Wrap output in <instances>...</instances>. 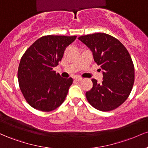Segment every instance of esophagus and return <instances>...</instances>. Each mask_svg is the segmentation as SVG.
<instances>
[{
	"label": "esophagus",
	"mask_w": 148,
	"mask_h": 148,
	"mask_svg": "<svg viewBox=\"0 0 148 148\" xmlns=\"http://www.w3.org/2000/svg\"><path fill=\"white\" fill-rule=\"evenodd\" d=\"M75 80L76 81H81L83 80V79H82V78H81V77H76Z\"/></svg>",
	"instance_id": "1"
}]
</instances>
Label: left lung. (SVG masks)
Masks as SVG:
<instances>
[{
    "label": "left lung",
    "instance_id": "left-lung-1",
    "mask_svg": "<svg viewBox=\"0 0 148 148\" xmlns=\"http://www.w3.org/2000/svg\"><path fill=\"white\" fill-rule=\"evenodd\" d=\"M90 49L94 60L103 69V81L92 79V88L86 92L88 102L96 109L110 111L130 96L134 84V66L127 49L118 39L106 33L79 37Z\"/></svg>",
    "mask_w": 148,
    "mask_h": 148
}]
</instances>
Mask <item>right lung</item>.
<instances>
[{"instance_id":"obj_1","label":"right lung","mask_w":148,"mask_h":148,"mask_svg":"<svg viewBox=\"0 0 148 148\" xmlns=\"http://www.w3.org/2000/svg\"><path fill=\"white\" fill-rule=\"evenodd\" d=\"M76 38V36L45 35L37 40L22 56L18 81L30 106L49 112L63 103L73 79L61 77L53 67L58 65L66 48Z\"/></svg>"}]
</instances>
